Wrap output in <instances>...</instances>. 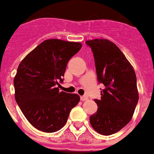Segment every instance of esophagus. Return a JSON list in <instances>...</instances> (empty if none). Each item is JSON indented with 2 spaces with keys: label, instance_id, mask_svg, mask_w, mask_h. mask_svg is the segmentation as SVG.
Returning a JSON list of instances; mask_svg holds the SVG:
<instances>
[{
  "label": "esophagus",
  "instance_id": "34e87169",
  "mask_svg": "<svg viewBox=\"0 0 154 154\" xmlns=\"http://www.w3.org/2000/svg\"><path fill=\"white\" fill-rule=\"evenodd\" d=\"M89 97L86 96V95H83V96H81V100L82 101H86V100H88Z\"/></svg>",
  "mask_w": 154,
  "mask_h": 154
}]
</instances>
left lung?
<instances>
[{
	"label": "left lung",
	"mask_w": 154,
	"mask_h": 154,
	"mask_svg": "<svg viewBox=\"0 0 154 154\" xmlns=\"http://www.w3.org/2000/svg\"><path fill=\"white\" fill-rule=\"evenodd\" d=\"M93 52L99 83L105 88L94 100L97 112L90 117L94 131L103 135L119 131L131 120L139 100L134 68L114 43L107 39L86 41Z\"/></svg>",
	"instance_id": "obj_1"
}]
</instances>
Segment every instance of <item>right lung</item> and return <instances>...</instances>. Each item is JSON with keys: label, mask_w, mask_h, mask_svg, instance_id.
Masks as SVG:
<instances>
[{"label": "right lung", "mask_w": 154, "mask_h": 154, "mask_svg": "<svg viewBox=\"0 0 154 154\" xmlns=\"http://www.w3.org/2000/svg\"><path fill=\"white\" fill-rule=\"evenodd\" d=\"M82 48L80 42L49 39L19 63L14 79V97L27 120L39 131L55 132L80 101L77 94L60 91L67 63Z\"/></svg>", "instance_id": "right-lung-1"}]
</instances>
